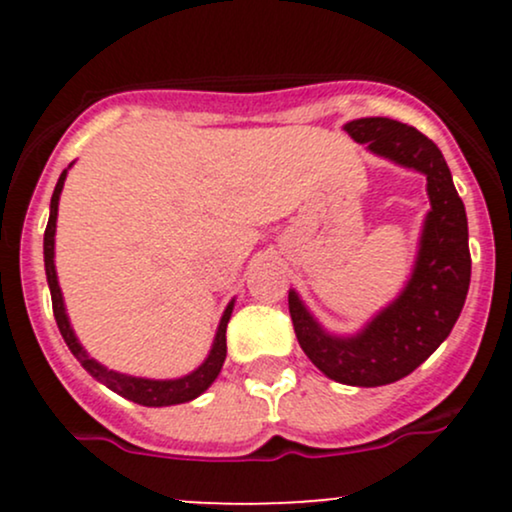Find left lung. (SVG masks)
Wrapping results in <instances>:
<instances>
[{"label": "left lung", "instance_id": "1", "mask_svg": "<svg viewBox=\"0 0 512 512\" xmlns=\"http://www.w3.org/2000/svg\"><path fill=\"white\" fill-rule=\"evenodd\" d=\"M344 129L375 156L426 175L431 211L421 231L414 272L395 301L354 337L322 330L296 291H289V313L305 356L327 378L378 387L419 368L455 327L472 276L467 214L443 154L419 129L390 117H361L346 122Z\"/></svg>", "mask_w": 512, "mask_h": 512}]
</instances>
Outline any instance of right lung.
Wrapping results in <instances>:
<instances>
[{
  "label": "right lung",
  "mask_w": 512,
  "mask_h": 512,
  "mask_svg": "<svg viewBox=\"0 0 512 512\" xmlns=\"http://www.w3.org/2000/svg\"><path fill=\"white\" fill-rule=\"evenodd\" d=\"M67 170H62L60 180H57V185H55V192H52L50 219H48V228H45V238H43L45 274H48V286H50V296H52V313H55L57 327H60V334L64 337V342H67L69 351L76 356V361L86 368L88 375H93L98 383L110 387V390L117 392L120 397L129 399V402H137V404H142V407H170V404L190 402V399L202 395V392L207 390L211 383H214L216 375L221 373L223 361H226V327H228V320H231V313H233V301L228 303L226 310H223V317L219 322V330H216V337H214V344H211L209 356L204 358L202 366H199L197 370H192L190 375H182V378H175V380L134 378V375L108 370L105 366H101L96 358L88 356V351L79 344L72 325H69L67 310H64V298L60 291V281H57V272H55L57 207H60V195H62L64 180H67Z\"/></svg>",
  "instance_id": "add662e5"
}]
</instances>
